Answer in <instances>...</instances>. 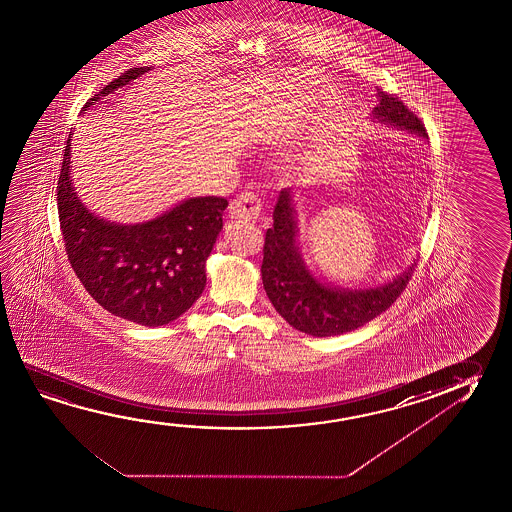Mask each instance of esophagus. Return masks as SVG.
<instances>
[{
  "mask_svg": "<svg viewBox=\"0 0 512 512\" xmlns=\"http://www.w3.org/2000/svg\"><path fill=\"white\" fill-rule=\"evenodd\" d=\"M260 198L255 193H241L228 207V216L232 219H244V221H255L260 216Z\"/></svg>",
  "mask_w": 512,
  "mask_h": 512,
  "instance_id": "obj_1",
  "label": "esophagus"
}]
</instances>
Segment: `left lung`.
I'll return each mask as SVG.
<instances>
[{"instance_id": "1", "label": "left lung", "mask_w": 512, "mask_h": 512, "mask_svg": "<svg viewBox=\"0 0 512 512\" xmlns=\"http://www.w3.org/2000/svg\"><path fill=\"white\" fill-rule=\"evenodd\" d=\"M371 119L382 125L407 130L409 134L427 139V130L402 101L378 89V105ZM294 194L284 189L278 194L273 210V227L266 232L262 284L269 302L291 327L314 337L341 336L362 327L371 319L386 312L391 303L409 284L412 269H403L400 275L386 284L364 289H352L321 282L303 259L298 244V212Z\"/></svg>"}]
</instances>
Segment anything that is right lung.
<instances>
[{"label": "right lung", "instance_id": "right-lung-1", "mask_svg": "<svg viewBox=\"0 0 512 512\" xmlns=\"http://www.w3.org/2000/svg\"><path fill=\"white\" fill-rule=\"evenodd\" d=\"M148 71L151 68L126 71L94 94L82 114ZM71 135L57 185L60 230L71 268L85 291L110 314L143 327L168 325L202 296L205 262L223 228L227 200L187 198L157 218L132 225L100 218L76 194Z\"/></svg>", "mask_w": 512, "mask_h": 512}]
</instances>
